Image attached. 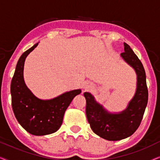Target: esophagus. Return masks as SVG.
<instances>
[{
    "instance_id": "esophagus-1",
    "label": "esophagus",
    "mask_w": 160,
    "mask_h": 160,
    "mask_svg": "<svg viewBox=\"0 0 160 160\" xmlns=\"http://www.w3.org/2000/svg\"><path fill=\"white\" fill-rule=\"evenodd\" d=\"M84 88L85 89H89L92 88V85L88 84V83L85 82L84 84Z\"/></svg>"
}]
</instances>
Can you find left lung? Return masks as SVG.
Listing matches in <instances>:
<instances>
[{"mask_svg":"<svg viewBox=\"0 0 160 160\" xmlns=\"http://www.w3.org/2000/svg\"><path fill=\"white\" fill-rule=\"evenodd\" d=\"M124 52L121 58L132 67L137 75L136 90L124 110L110 112L95 100L90 92L84 93L86 99V115L92 130L102 138L119 141L130 137L141 124L148 102L146 73L141 60L130 46L124 43Z\"/></svg>","mask_w":160,"mask_h":160,"instance_id":"8db88e82","label":"left lung"}]
</instances>
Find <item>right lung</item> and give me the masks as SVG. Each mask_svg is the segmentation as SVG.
I'll return each mask as SVG.
<instances>
[{"label":"right lung","mask_w":160,"mask_h":160,"mask_svg":"<svg viewBox=\"0 0 160 160\" xmlns=\"http://www.w3.org/2000/svg\"><path fill=\"white\" fill-rule=\"evenodd\" d=\"M38 44L19 58L11 83V95L13 111L19 124L31 135L41 136L59 130L67 108L82 90L73 89L49 100L40 99L30 90L24 80V65L27 56Z\"/></svg>","instance_id":"add662e5"}]
</instances>
